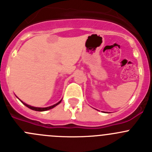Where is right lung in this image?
Returning a JSON list of instances; mask_svg holds the SVG:
<instances>
[{
	"label": "right lung",
	"mask_w": 152,
	"mask_h": 152,
	"mask_svg": "<svg viewBox=\"0 0 152 152\" xmlns=\"http://www.w3.org/2000/svg\"><path fill=\"white\" fill-rule=\"evenodd\" d=\"M61 101H62V100H61ZM61 101H59V102H58V103L55 104V105H52V106L47 107V108H37V107H33V106H31V105H27V104L24 103V102H22V103H23V104H24V105H26V106H27L28 108H30V109H32V110H34V111H47V110H49V109H51V108H54V107H55V106H56L57 105H59V104L60 103V102H61Z\"/></svg>",
	"instance_id": "right-lung-1"
}]
</instances>
